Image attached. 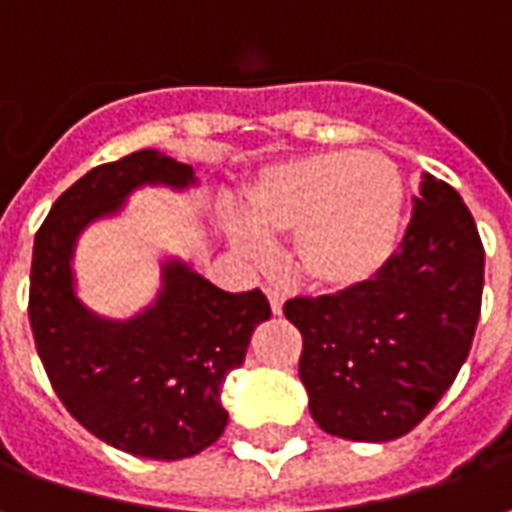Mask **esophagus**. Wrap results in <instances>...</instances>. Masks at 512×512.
<instances>
[{"mask_svg":"<svg viewBox=\"0 0 512 512\" xmlns=\"http://www.w3.org/2000/svg\"><path fill=\"white\" fill-rule=\"evenodd\" d=\"M266 296L268 301H271V312L279 315V312H282V304H285V293L279 288H266Z\"/></svg>","mask_w":512,"mask_h":512,"instance_id":"obj_1","label":"esophagus"}]
</instances>
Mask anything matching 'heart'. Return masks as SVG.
Segmentation results:
<instances>
[{
    "label": "heart",
    "mask_w": 512,
    "mask_h": 512,
    "mask_svg": "<svg viewBox=\"0 0 512 512\" xmlns=\"http://www.w3.org/2000/svg\"><path fill=\"white\" fill-rule=\"evenodd\" d=\"M246 222L263 238H293V268L321 290H354L395 257L406 183L392 158L365 150H326L288 158L260 172L246 191ZM246 255H263L238 230Z\"/></svg>",
    "instance_id": "1"
}]
</instances>
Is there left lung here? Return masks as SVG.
Listing matches in <instances>:
<instances>
[{"instance_id": "left-lung-1", "label": "left lung", "mask_w": 512, "mask_h": 512, "mask_svg": "<svg viewBox=\"0 0 512 512\" xmlns=\"http://www.w3.org/2000/svg\"><path fill=\"white\" fill-rule=\"evenodd\" d=\"M485 249L450 183L425 175L389 266L354 290L285 304L301 332V384L326 433L392 441L428 417L469 356Z\"/></svg>"}]
</instances>
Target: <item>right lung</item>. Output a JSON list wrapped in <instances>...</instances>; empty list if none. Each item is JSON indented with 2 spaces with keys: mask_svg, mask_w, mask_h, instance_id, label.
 <instances>
[{
  "mask_svg": "<svg viewBox=\"0 0 512 512\" xmlns=\"http://www.w3.org/2000/svg\"><path fill=\"white\" fill-rule=\"evenodd\" d=\"M186 189L194 169L158 150L90 169L40 224L29 271V326L54 392L76 422L117 450L180 461L227 428L222 384L271 318L263 290L227 293L180 260L164 263L153 307L109 321L73 293L71 257L84 227L117 213L134 189Z\"/></svg>",
  "mask_w": 512,
  "mask_h": 512,
  "instance_id": "right-lung-1",
  "label": "right lung"
}]
</instances>
